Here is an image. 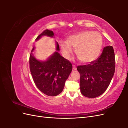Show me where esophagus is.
<instances>
[{
  "instance_id": "1",
  "label": "esophagus",
  "mask_w": 128,
  "mask_h": 128,
  "mask_svg": "<svg viewBox=\"0 0 128 128\" xmlns=\"http://www.w3.org/2000/svg\"><path fill=\"white\" fill-rule=\"evenodd\" d=\"M77 69V68H76V67L75 66V65H72V71H75V70H76Z\"/></svg>"
}]
</instances>
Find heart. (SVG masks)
Masks as SVG:
<instances>
[{
    "label": "heart",
    "instance_id": "b5f03b06",
    "mask_svg": "<svg viewBox=\"0 0 128 128\" xmlns=\"http://www.w3.org/2000/svg\"><path fill=\"white\" fill-rule=\"evenodd\" d=\"M103 45L102 37L99 32L85 30L68 37L67 40H61L59 46L62 54L68 59L75 48L76 54L83 63L89 64L99 57Z\"/></svg>",
    "mask_w": 128,
    "mask_h": 128
}]
</instances>
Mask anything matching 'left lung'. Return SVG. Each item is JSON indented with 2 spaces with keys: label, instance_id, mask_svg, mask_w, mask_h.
Wrapping results in <instances>:
<instances>
[{
  "label": "left lung",
  "instance_id": "obj_1",
  "mask_svg": "<svg viewBox=\"0 0 128 128\" xmlns=\"http://www.w3.org/2000/svg\"><path fill=\"white\" fill-rule=\"evenodd\" d=\"M115 69V54L111 46L104 48L101 55L90 64L78 66L81 94L91 98L102 95L109 86Z\"/></svg>",
  "mask_w": 128,
  "mask_h": 128
}]
</instances>
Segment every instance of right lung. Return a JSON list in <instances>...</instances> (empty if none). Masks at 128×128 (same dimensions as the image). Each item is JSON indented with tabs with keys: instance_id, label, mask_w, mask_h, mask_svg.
<instances>
[{
	"instance_id": "1",
	"label": "right lung",
	"mask_w": 128,
	"mask_h": 128,
	"mask_svg": "<svg viewBox=\"0 0 128 128\" xmlns=\"http://www.w3.org/2000/svg\"><path fill=\"white\" fill-rule=\"evenodd\" d=\"M42 36L53 37L54 33L46 29L36 39L38 40ZM56 50L59 51V44L56 42ZM33 48L29 58L30 70L36 86L45 94L56 96L63 91L66 80L72 69V64L68 60L61 56L56 51L47 60L39 61L32 54Z\"/></svg>"
}]
</instances>
